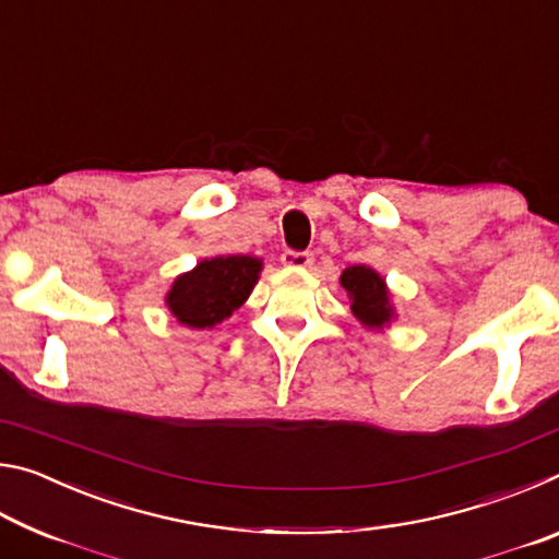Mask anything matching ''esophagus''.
I'll return each instance as SVG.
<instances>
[{"label":"esophagus","instance_id":"34e87169","mask_svg":"<svg viewBox=\"0 0 559 559\" xmlns=\"http://www.w3.org/2000/svg\"><path fill=\"white\" fill-rule=\"evenodd\" d=\"M281 263L288 269H308L313 263V253L308 251H283Z\"/></svg>","mask_w":559,"mask_h":559}]
</instances>
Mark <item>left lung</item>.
<instances>
[{
    "mask_svg": "<svg viewBox=\"0 0 559 559\" xmlns=\"http://www.w3.org/2000/svg\"><path fill=\"white\" fill-rule=\"evenodd\" d=\"M340 286L347 290L349 310L365 328H384L394 320V306L384 278L370 266H349L340 276Z\"/></svg>",
    "mask_w": 559,
    "mask_h": 559,
    "instance_id": "1",
    "label": "left lung"
}]
</instances>
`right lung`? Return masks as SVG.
<instances>
[{
    "instance_id": "add662e5",
    "label": "right lung",
    "mask_w": 559,
    "mask_h": 559,
    "mask_svg": "<svg viewBox=\"0 0 559 559\" xmlns=\"http://www.w3.org/2000/svg\"><path fill=\"white\" fill-rule=\"evenodd\" d=\"M261 259L214 257L197 263L192 271L177 276L167 290V308L177 323L194 330L219 325L251 296L261 273Z\"/></svg>"
}]
</instances>
